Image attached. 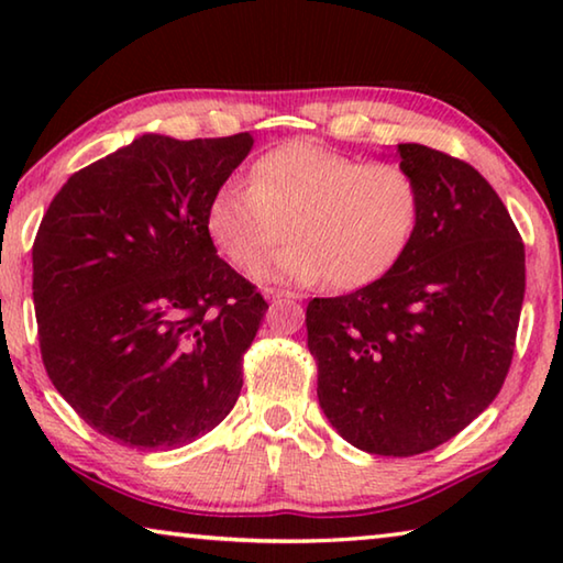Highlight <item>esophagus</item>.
Returning a JSON list of instances; mask_svg holds the SVG:
<instances>
[{
	"instance_id": "34e87169",
	"label": "esophagus",
	"mask_w": 563,
	"mask_h": 563,
	"mask_svg": "<svg viewBox=\"0 0 563 563\" xmlns=\"http://www.w3.org/2000/svg\"><path fill=\"white\" fill-rule=\"evenodd\" d=\"M268 300H271V302H295V300H298V295H290V292H268Z\"/></svg>"
}]
</instances>
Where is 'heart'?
Here are the masks:
<instances>
[{
	"label": "heart",
	"mask_w": 563,
	"mask_h": 563,
	"mask_svg": "<svg viewBox=\"0 0 563 563\" xmlns=\"http://www.w3.org/2000/svg\"><path fill=\"white\" fill-rule=\"evenodd\" d=\"M422 196L395 164H362L318 141L295 139L263 154L251 180L231 178L208 203V233L238 268L261 283L340 288L377 280L412 243Z\"/></svg>",
	"instance_id": "b5f03b06"
}]
</instances>
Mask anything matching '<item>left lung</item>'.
Returning a JSON list of instances; mask_svg holds the SVG:
<instances>
[{"label": "left lung", "instance_id": "8db88e82", "mask_svg": "<svg viewBox=\"0 0 563 563\" xmlns=\"http://www.w3.org/2000/svg\"><path fill=\"white\" fill-rule=\"evenodd\" d=\"M422 196L419 223L383 278L310 300L318 399L362 452L412 456L460 434L499 395L523 302V243L479 170L397 144Z\"/></svg>", "mask_w": 563, "mask_h": 563}]
</instances>
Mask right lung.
Wrapping results in <instances>:
<instances>
[{
	"label": "right lung",
	"instance_id": "right-lung-1",
	"mask_svg": "<svg viewBox=\"0 0 563 563\" xmlns=\"http://www.w3.org/2000/svg\"><path fill=\"white\" fill-rule=\"evenodd\" d=\"M251 133H144L76 170L32 247L46 375L84 422L131 450L211 432L243 387L268 302L208 233V203Z\"/></svg>",
	"mask_w": 563,
	"mask_h": 563
}]
</instances>
